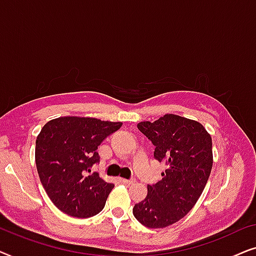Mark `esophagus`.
Here are the masks:
<instances>
[{"label": "esophagus", "instance_id": "1", "mask_svg": "<svg viewBox=\"0 0 256 256\" xmlns=\"http://www.w3.org/2000/svg\"><path fill=\"white\" fill-rule=\"evenodd\" d=\"M120 182L124 185H132L135 183V180H124V178H120Z\"/></svg>", "mask_w": 256, "mask_h": 256}]
</instances>
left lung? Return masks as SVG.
<instances>
[{"mask_svg":"<svg viewBox=\"0 0 256 256\" xmlns=\"http://www.w3.org/2000/svg\"><path fill=\"white\" fill-rule=\"evenodd\" d=\"M138 128L166 169L162 180L148 185V194L135 204L132 214L143 226L163 228L186 216L200 197L213 164L212 138L199 122L174 114L140 122Z\"/></svg>","mask_w":256,"mask_h":256,"instance_id":"8db88e82","label":"left lung"}]
</instances>
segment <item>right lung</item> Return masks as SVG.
<instances>
[{
    "label": "right lung",
    "mask_w": 256,
    "mask_h": 256,
    "mask_svg": "<svg viewBox=\"0 0 256 256\" xmlns=\"http://www.w3.org/2000/svg\"><path fill=\"white\" fill-rule=\"evenodd\" d=\"M121 122L65 116L48 121L36 140L37 171L51 202L66 214L90 218L104 208L114 184L96 171V149Z\"/></svg>",
    "instance_id": "right-lung-1"
}]
</instances>
